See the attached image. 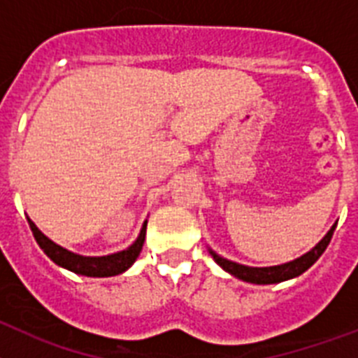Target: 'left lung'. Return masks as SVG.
Here are the masks:
<instances>
[{
  "label": "left lung",
  "mask_w": 358,
  "mask_h": 358,
  "mask_svg": "<svg viewBox=\"0 0 358 358\" xmlns=\"http://www.w3.org/2000/svg\"><path fill=\"white\" fill-rule=\"evenodd\" d=\"M335 226H337V224H334L327 235L322 236L308 252H305V255L296 258V260L287 262V264L281 265H273V267H249V265H242L236 264V262L227 260L224 256L217 255L213 249H208V251L213 256V260L217 262L226 273H229L231 276L238 278V280L242 281H248V283H255V285H271V283H281V281L292 280V278L305 273L306 268L312 267V265L319 260V256L324 252V249L328 248V243H330L331 235H334L335 231Z\"/></svg>",
  "instance_id": "left-lung-1"
}]
</instances>
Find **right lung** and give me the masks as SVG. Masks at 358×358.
<instances>
[{"label":"right lung","mask_w":358,"mask_h":358,"mask_svg":"<svg viewBox=\"0 0 358 358\" xmlns=\"http://www.w3.org/2000/svg\"><path fill=\"white\" fill-rule=\"evenodd\" d=\"M28 224H30V229L34 233L36 242L39 243V248L43 249L44 255L48 256L53 264H57L62 268H68V271H71L75 274L90 278H109L125 273L134 264L136 258L140 256L141 249H143L145 233H147V220H145L138 238L127 249L106 256H84L68 251L66 248H62V245L55 243L53 240H50L36 224L31 222L30 217H28Z\"/></svg>","instance_id":"right-lung-1"}]
</instances>
